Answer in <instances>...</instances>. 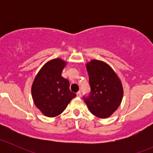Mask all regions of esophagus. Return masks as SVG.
Wrapping results in <instances>:
<instances>
[{"label": "esophagus", "instance_id": "obj_1", "mask_svg": "<svg viewBox=\"0 0 153 153\" xmlns=\"http://www.w3.org/2000/svg\"><path fill=\"white\" fill-rule=\"evenodd\" d=\"M76 95H77V97H81V91H78V92L76 93Z\"/></svg>", "mask_w": 153, "mask_h": 153}]
</instances>
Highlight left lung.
I'll return each mask as SVG.
<instances>
[{"label": "left lung", "mask_w": 153, "mask_h": 153, "mask_svg": "<svg viewBox=\"0 0 153 153\" xmlns=\"http://www.w3.org/2000/svg\"><path fill=\"white\" fill-rule=\"evenodd\" d=\"M91 87L84 101L92 114L100 118L110 117L121 105L124 95L122 83L109 64L92 59L86 63Z\"/></svg>", "instance_id": "8db88e82"}]
</instances>
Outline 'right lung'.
I'll list each match as a JSON object with an SVG mask.
<instances>
[{
  "mask_svg": "<svg viewBox=\"0 0 153 153\" xmlns=\"http://www.w3.org/2000/svg\"><path fill=\"white\" fill-rule=\"evenodd\" d=\"M67 61L60 58L46 63L37 73L32 84L35 105L44 115L53 118L62 113L76 96L69 89V82L61 76Z\"/></svg>",
  "mask_w": 153,
  "mask_h": 153,
  "instance_id": "add662e5",
  "label": "right lung"
}]
</instances>
